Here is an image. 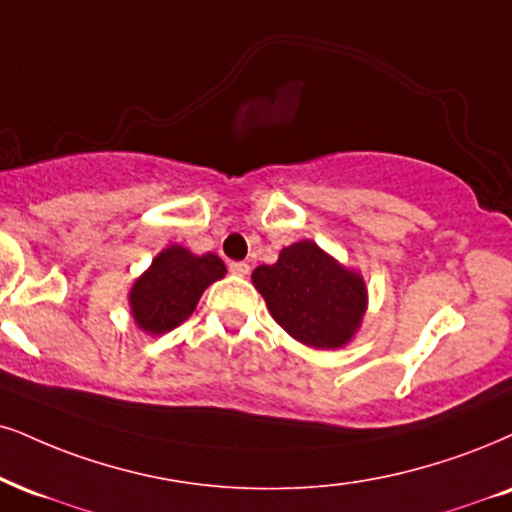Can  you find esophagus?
<instances>
[{"label": "esophagus", "mask_w": 512, "mask_h": 512, "mask_svg": "<svg viewBox=\"0 0 512 512\" xmlns=\"http://www.w3.org/2000/svg\"><path fill=\"white\" fill-rule=\"evenodd\" d=\"M227 268H230L232 275H239V277H246V275H249V270H251L249 263H244V261H232Z\"/></svg>", "instance_id": "esophagus-1"}]
</instances>
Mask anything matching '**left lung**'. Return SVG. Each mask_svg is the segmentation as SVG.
<instances>
[{
    "label": "left lung",
    "instance_id": "left-lung-1",
    "mask_svg": "<svg viewBox=\"0 0 512 512\" xmlns=\"http://www.w3.org/2000/svg\"><path fill=\"white\" fill-rule=\"evenodd\" d=\"M251 280L277 323L313 349H337L361 325L365 313L361 275L337 266L318 244L287 246L275 266H258Z\"/></svg>",
    "mask_w": 512,
    "mask_h": 512
}]
</instances>
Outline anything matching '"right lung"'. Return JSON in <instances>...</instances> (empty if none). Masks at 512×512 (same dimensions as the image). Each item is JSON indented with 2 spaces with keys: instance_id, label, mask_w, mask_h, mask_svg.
<instances>
[{
  "instance_id": "right-lung-1",
  "label": "right lung",
  "mask_w": 512,
  "mask_h": 512,
  "mask_svg": "<svg viewBox=\"0 0 512 512\" xmlns=\"http://www.w3.org/2000/svg\"><path fill=\"white\" fill-rule=\"evenodd\" d=\"M223 275L225 266L216 254L194 256L182 246H170L132 287V318L144 332L173 330L192 315L204 289Z\"/></svg>"
}]
</instances>
